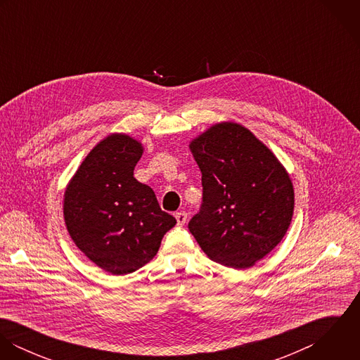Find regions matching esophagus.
<instances>
[{"mask_svg":"<svg viewBox=\"0 0 360 360\" xmlns=\"http://www.w3.org/2000/svg\"><path fill=\"white\" fill-rule=\"evenodd\" d=\"M176 220H177V224H179V226H183V224L187 221V213H186V212H179V213H176Z\"/></svg>","mask_w":360,"mask_h":360,"instance_id":"obj_1","label":"esophagus"}]
</instances>
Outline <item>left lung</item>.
I'll return each mask as SVG.
<instances>
[{
  "instance_id": "left-lung-1",
  "label": "left lung",
  "mask_w": 360,
  "mask_h": 360,
  "mask_svg": "<svg viewBox=\"0 0 360 360\" xmlns=\"http://www.w3.org/2000/svg\"><path fill=\"white\" fill-rule=\"evenodd\" d=\"M188 148L202 173L204 204L188 229L206 257L248 269L284 238L294 186L277 156L245 126L212 124Z\"/></svg>"
}]
</instances>
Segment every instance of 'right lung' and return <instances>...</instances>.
<instances>
[{
  "label": "right lung",
  "mask_w": 360,
  "mask_h": 360,
  "mask_svg": "<svg viewBox=\"0 0 360 360\" xmlns=\"http://www.w3.org/2000/svg\"><path fill=\"white\" fill-rule=\"evenodd\" d=\"M143 143L110 133L83 159L63 194V219L76 247L113 276L136 271L156 255L176 219L153 188L134 179Z\"/></svg>",
  "instance_id": "right-lung-1"
}]
</instances>
